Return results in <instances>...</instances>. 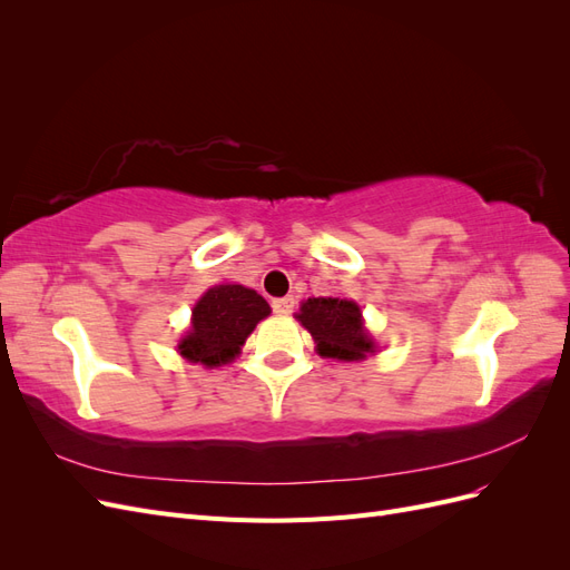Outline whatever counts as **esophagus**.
<instances>
[{
  "instance_id": "esophagus-1",
  "label": "esophagus",
  "mask_w": 570,
  "mask_h": 570,
  "mask_svg": "<svg viewBox=\"0 0 570 570\" xmlns=\"http://www.w3.org/2000/svg\"><path fill=\"white\" fill-rule=\"evenodd\" d=\"M271 306H273L275 314L285 316V314H292V308H295V299H292V297H278V299L271 302Z\"/></svg>"
}]
</instances>
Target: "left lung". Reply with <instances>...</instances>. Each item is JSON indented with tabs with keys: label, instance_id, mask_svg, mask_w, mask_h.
Listing matches in <instances>:
<instances>
[{
	"label": "left lung",
	"instance_id": "1",
	"mask_svg": "<svg viewBox=\"0 0 570 570\" xmlns=\"http://www.w3.org/2000/svg\"><path fill=\"white\" fill-rule=\"evenodd\" d=\"M297 318L318 342L321 356L356 361L375 350V342L364 331L358 306L350 299L312 297L302 304Z\"/></svg>",
	"mask_w": 570,
	"mask_h": 570
}]
</instances>
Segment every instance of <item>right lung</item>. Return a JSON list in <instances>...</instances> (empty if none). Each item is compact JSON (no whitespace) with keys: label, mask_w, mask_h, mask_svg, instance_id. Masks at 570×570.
<instances>
[{"label":"right lung","mask_w":570,"mask_h":570,"mask_svg":"<svg viewBox=\"0 0 570 570\" xmlns=\"http://www.w3.org/2000/svg\"><path fill=\"white\" fill-rule=\"evenodd\" d=\"M271 314L268 302L243 285H216L197 302L193 331L178 344L187 361L204 366L228 364L256 323Z\"/></svg>","instance_id":"right-lung-1"}]
</instances>
